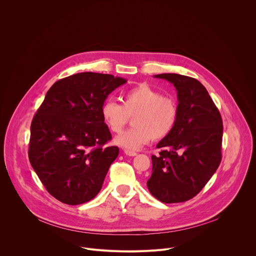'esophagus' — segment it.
Wrapping results in <instances>:
<instances>
[{
    "label": "esophagus",
    "mask_w": 256,
    "mask_h": 256,
    "mask_svg": "<svg viewBox=\"0 0 256 256\" xmlns=\"http://www.w3.org/2000/svg\"><path fill=\"white\" fill-rule=\"evenodd\" d=\"M124 154H126V156H130V157H134V156L136 155V152H132V151H124Z\"/></svg>",
    "instance_id": "esophagus-1"
}]
</instances>
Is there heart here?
I'll use <instances>...</instances> for the list:
<instances>
[{
    "instance_id": "obj_1",
    "label": "heart",
    "mask_w": 256,
    "mask_h": 256,
    "mask_svg": "<svg viewBox=\"0 0 256 256\" xmlns=\"http://www.w3.org/2000/svg\"><path fill=\"white\" fill-rule=\"evenodd\" d=\"M132 118V128L118 134L114 142L126 151L140 150L152 138H163L174 128L178 118L176 101L148 84H138L126 91L124 104L112 99L103 102L101 118L106 128L118 132Z\"/></svg>"
}]
</instances>
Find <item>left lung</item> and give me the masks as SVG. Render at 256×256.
Instances as JSON below:
<instances>
[{"mask_svg":"<svg viewBox=\"0 0 256 256\" xmlns=\"http://www.w3.org/2000/svg\"><path fill=\"white\" fill-rule=\"evenodd\" d=\"M175 87L178 118L172 132L157 144L152 156L151 194L164 204L186 202L196 196L222 160L223 122L204 85L178 74H159Z\"/></svg>","mask_w":256,"mask_h":256,"instance_id":"8db88e82","label":"left lung"}]
</instances>
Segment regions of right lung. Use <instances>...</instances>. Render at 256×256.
Listing matches in <instances>:
<instances>
[{
  "mask_svg": "<svg viewBox=\"0 0 256 256\" xmlns=\"http://www.w3.org/2000/svg\"><path fill=\"white\" fill-rule=\"evenodd\" d=\"M128 81L85 72L56 82L34 116L28 157L46 190L60 202L76 206L100 192L116 146H103L112 134L100 110L108 95Z\"/></svg>",
  "mask_w": 256,
  "mask_h": 256,
  "instance_id": "obj_1",
  "label": "right lung"
}]
</instances>
